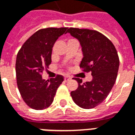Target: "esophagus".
Wrapping results in <instances>:
<instances>
[{
  "mask_svg": "<svg viewBox=\"0 0 135 135\" xmlns=\"http://www.w3.org/2000/svg\"><path fill=\"white\" fill-rule=\"evenodd\" d=\"M71 78L70 76H66L64 77V81L65 82H68V81H69V80H71Z\"/></svg>",
  "mask_w": 135,
  "mask_h": 135,
  "instance_id": "1",
  "label": "esophagus"
}]
</instances>
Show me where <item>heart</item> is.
<instances>
[{"mask_svg":"<svg viewBox=\"0 0 135 135\" xmlns=\"http://www.w3.org/2000/svg\"><path fill=\"white\" fill-rule=\"evenodd\" d=\"M71 40H72V39H71Z\"/></svg>","mask_w":135,"mask_h":135,"instance_id":"1","label":"heart"}]
</instances>
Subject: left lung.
<instances>
[{
	"mask_svg": "<svg viewBox=\"0 0 135 135\" xmlns=\"http://www.w3.org/2000/svg\"><path fill=\"white\" fill-rule=\"evenodd\" d=\"M67 32L80 42L83 59L79 66L90 71L93 79L82 83L79 78L76 90L71 92L74 102L79 107L90 109L100 104L116 82L119 66L116 49L110 40L96 30L71 27Z\"/></svg>",
	"mask_w": 135,
	"mask_h": 135,
	"instance_id": "1",
	"label": "left lung"
}]
</instances>
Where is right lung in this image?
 Segmentation results:
<instances>
[{"label":"right lung","instance_id":"add662e5","mask_svg":"<svg viewBox=\"0 0 135 135\" xmlns=\"http://www.w3.org/2000/svg\"><path fill=\"white\" fill-rule=\"evenodd\" d=\"M67 27H49L37 31L19 50L16 61L17 86L29 107L42 110L53 103L56 90L64 81L61 75L45 80L42 73L51 63L52 47Z\"/></svg>","mask_w":135,"mask_h":135}]
</instances>
